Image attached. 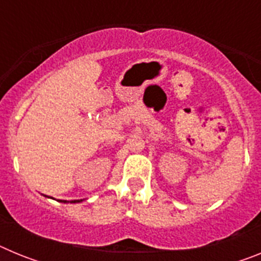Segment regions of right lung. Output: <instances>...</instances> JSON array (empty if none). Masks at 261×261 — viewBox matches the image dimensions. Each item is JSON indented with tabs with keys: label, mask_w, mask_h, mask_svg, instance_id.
Wrapping results in <instances>:
<instances>
[{
	"label": "right lung",
	"mask_w": 261,
	"mask_h": 261,
	"mask_svg": "<svg viewBox=\"0 0 261 261\" xmlns=\"http://www.w3.org/2000/svg\"><path fill=\"white\" fill-rule=\"evenodd\" d=\"M60 201L64 202V204H65V202H70V204H77V202L84 201V200H71V201H66V200H60Z\"/></svg>",
	"instance_id": "right-lung-1"
}]
</instances>
